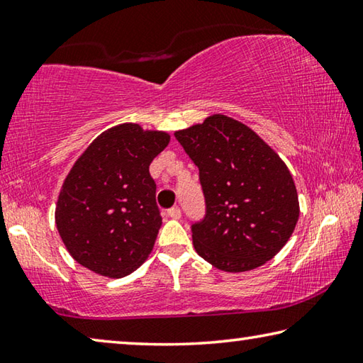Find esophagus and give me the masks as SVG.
Here are the masks:
<instances>
[{"label":"esophagus","instance_id":"esophagus-1","mask_svg":"<svg viewBox=\"0 0 363 363\" xmlns=\"http://www.w3.org/2000/svg\"><path fill=\"white\" fill-rule=\"evenodd\" d=\"M168 216L173 218V219H179V218H181V208H177V206L169 208V210H168Z\"/></svg>","mask_w":363,"mask_h":363}]
</instances>
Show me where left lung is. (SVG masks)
Listing matches in <instances>:
<instances>
[{
  "label": "left lung",
  "mask_w": 363,
  "mask_h": 363,
  "mask_svg": "<svg viewBox=\"0 0 363 363\" xmlns=\"http://www.w3.org/2000/svg\"><path fill=\"white\" fill-rule=\"evenodd\" d=\"M199 167L206 214L192 224L194 248L225 272L262 266L290 240L299 201L286 164L243 123L211 115L174 133Z\"/></svg>",
  "instance_id": "8db88e82"
}]
</instances>
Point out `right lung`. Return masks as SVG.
I'll return each mask as SVG.
<instances>
[{
  "mask_svg": "<svg viewBox=\"0 0 363 363\" xmlns=\"http://www.w3.org/2000/svg\"><path fill=\"white\" fill-rule=\"evenodd\" d=\"M168 144V133L123 123L79 155L56 205L59 235L78 264L121 279L147 259L162 225L149 167Z\"/></svg>",
  "mask_w": 363,
  "mask_h": 363,
  "instance_id": "right-lung-1",
  "label": "right lung"
}]
</instances>
